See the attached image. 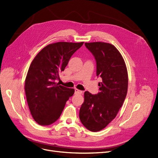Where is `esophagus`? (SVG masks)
<instances>
[{"label":"esophagus","mask_w":158,"mask_h":158,"mask_svg":"<svg viewBox=\"0 0 158 158\" xmlns=\"http://www.w3.org/2000/svg\"><path fill=\"white\" fill-rule=\"evenodd\" d=\"M75 94H83V91L79 90L78 89H75Z\"/></svg>","instance_id":"1"}]
</instances>
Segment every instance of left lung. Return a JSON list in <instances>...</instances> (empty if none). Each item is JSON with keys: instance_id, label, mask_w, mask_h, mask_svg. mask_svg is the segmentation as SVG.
Returning <instances> with one entry per match:
<instances>
[{"instance_id": "left-lung-1", "label": "left lung", "mask_w": 158, "mask_h": 158, "mask_svg": "<svg viewBox=\"0 0 158 158\" xmlns=\"http://www.w3.org/2000/svg\"><path fill=\"white\" fill-rule=\"evenodd\" d=\"M96 61V75L102 81L97 94L86 91L79 118L91 131L106 127L115 117L126 98L128 76L124 58L115 47L105 42L85 43Z\"/></svg>"}]
</instances>
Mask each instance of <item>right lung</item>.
I'll return each mask as SVG.
<instances>
[{"label": "right lung", "instance_id": "right-lung-1", "mask_svg": "<svg viewBox=\"0 0 158 158\" xmlns=\"http://www.w3.org/2000/svg\"><path fill=\"white\" fill-rule=\"evenodd\" d=\"M84 42H56L47 45L32 60L27 75L25 90L34 120L41 126L56 121L73 89L56 83L74 52Z\"/></svg>", "mask_w": 158, "mask_h": 158}]
</instances>
